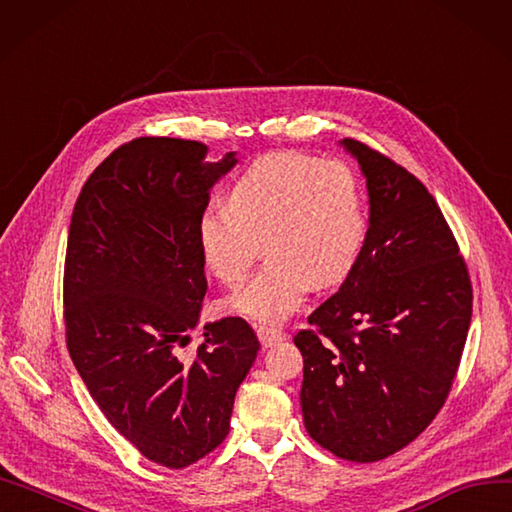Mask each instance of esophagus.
I'll list each match as a JSON object with an SVG mask.
<instances>
[{"mask_svg":"<svg viewBox=\"0 0 512 512\" xmlns=\"http://www.w3.org/2000/svg\"><path fill=\"white\" fill-rule=\"evenodd\" d=\"M256 334H258V340H260V344L262 347H273L275 342H280V340H284V334L282 331L278 329V327H271V325H260L258 329H256Z\"/></svg>","mask_w":512,"mask_h":512,"instance_id":"esophagus-1","label":"esophagus"}]
</instances>
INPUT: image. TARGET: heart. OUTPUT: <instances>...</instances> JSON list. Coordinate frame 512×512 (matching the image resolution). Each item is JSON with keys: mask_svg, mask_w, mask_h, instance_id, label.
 <instances>
[{"mask_svg": "<svg viewBox=\"0 0 512 512\" xmlns=\"http://www.w3.org/2000/svg\"><path fill=\"white\" fill-rule=\"evenodd\" d=\"M366 213L355 176L342 163L282 150L252 161L228 200L206 204L196 224L200 254L219 282L239 284L265 241L267 260L226 299V308L278 323L308 288L342 282L366 241Z\"/></svg>", "mask_w": 512, "mask_h": 512, "instance_id": "obj_1", "label": "heart"}]
</instances>
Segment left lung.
<instances>
[{
	"instance_id": "8db88e82",
	"label": "left lung",
	"mask_w": 512,
	"mask_h": 512,
	"mask_svg": "<svg viewBox=\"0 0 512 512\" xmlns=\"http://www.w3.org/2000/svg\"><path fill=\"white\" fill-rule=\"evenodd\" d=\"M340 146L366 178L370 226L353 271L295 336L299 396L314 441L372 463L405 448L444 407L472 321V284L418 178L362 142Z\"/></svg>"
}]
</instances>
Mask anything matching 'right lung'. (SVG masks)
<instances>
[{
  "label": "right lung",
  "mask_w": 512,
  "mask_h": 512,
  "mask_svg": "<svg viewBox=\"0 0 512 512\" xmlns=\"http://www.w3.org/2000/svg\"><path fill=\"white\" fill-rule=\"evenodd\" d=\"M200 142L137 137L81 189L64 265L66 344L116 431L146 459L181 469L226 439L239 385L260 349L230 316L204 325L193 357L178 349L206 295L196 224L237 153L206 161Z\"/></svg>",
  "instance_id": "1"
}]
</instances>
